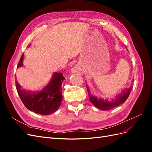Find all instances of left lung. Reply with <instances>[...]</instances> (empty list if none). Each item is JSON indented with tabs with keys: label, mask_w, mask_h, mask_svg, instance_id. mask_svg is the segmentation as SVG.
<instances>
[{
	"label": "left lung",
	"mask_w": 152,
	"mask_h": 152,
	"mask_svg": "<svg viewBox=\"0 0 152 152\" xmlns=\"http://www.w3.org/2000/svg\"><path fill=\"white\" fill-rule=\"evenodd\" d=\"M132 89V86L128 87V88L124 90L122 92V93L117 95L115 98L112 99L111 100H108L107 99H101L96 97L94 96H93L89 93V90L88 88H87V91H88L89 93V99L93 104L100 110H108L115 108L125 102L129 97V96Z\"/></svg>",
	"instance_id": "obj_1"
}]
</instances>
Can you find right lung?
I'll return each mask as SVG.
<instances>
[{
    "instance_id": "obj_1",
    "label": "right lung",
    "mask_w": 152,
    "mask_h": 152,
    "mask_svg": "<svg viewBox=\"0 0 152 152\" xmlns=\"http://www.w3.org/2000/svg\"><path fill=\"white\" fill-rule=\"evenodd\" d=\"M23 54L20 59L17 68L23 65ZM65 80L61 73H54L49 84L37 93L26 92L21 89L16 81V90L25 107L31 112L43 115L55 112L59 108L62 101L61 85Z\"/></svg>"
}]
</instances>
